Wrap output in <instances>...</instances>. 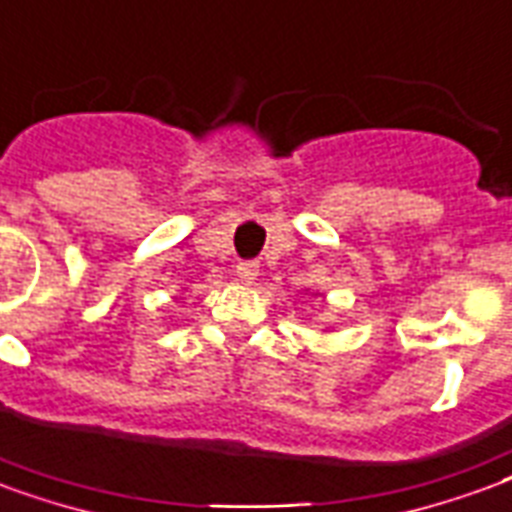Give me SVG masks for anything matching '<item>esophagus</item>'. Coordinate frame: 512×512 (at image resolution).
Wrapping results in <instances>:
<instances>
[{"mask_svg": "<svg viewBox=\"0 0 512 512\" xmlns=\"http://www.w3.org/2000/svg\"><path fill=\"white\" fill-rule=\"evenodd\" d=\"M256 275H259V264H256V261H240V264H237V278H240L242 283H253Z\"/></svg>", "mask_w": 512, "mask_h": 512, "instance_id": "34e87169", "label": "esophagus"}]
</instances>
